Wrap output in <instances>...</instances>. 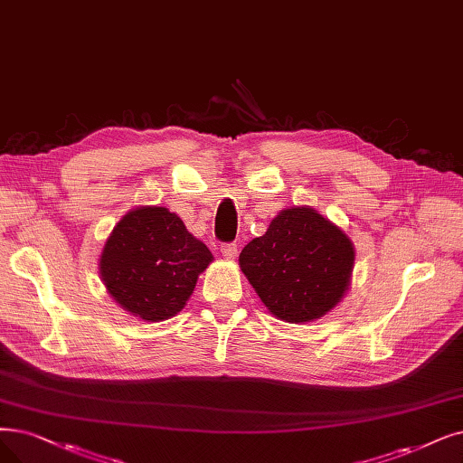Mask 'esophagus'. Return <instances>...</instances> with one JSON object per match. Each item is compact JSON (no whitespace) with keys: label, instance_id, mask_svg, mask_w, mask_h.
<instances>
[{"label":"esophagus","instance_id":"1","mask_svg":"<svg viewBox=\"0 0 463 463\" xmlns=\"http://www.w3.org/2000/svg\"><path fill=\"white\" fill-rule=\"evenodd\" d=\"M220 252H222V256H226L228 260H235L237 254H239V249H237L235 243H224L220 247Z\"/></svg>","mask_w":463,"mask_h":463}]
</instances>
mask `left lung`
<instances>
[{
    "label": "left lung",
    "instance_id": "8db88e82",
    "mask_svg": "<svg viewBox=\"0 0 463 463\" xmlns=\"http://www.w3.org/2000/svg\"><path fill=\"white\" fill-rule=\"evenodd\" d=\"M351 239L311 207L277 214L239 254L241 271L264 306L285 323H309L335 307L351 283Z\"/></svg>",
    "mask_w": 463,
    "mask_h": 463
}]
</instances>
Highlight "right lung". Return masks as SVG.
<instances>
[{"instance_id": "right-lung-1", "label": "right lung", "mask_w": 463, "mask_h": 463, "mask_svg": "<svg viewBox=\"0 0 463 463\" xmlns=\"http://www.w3.org/2000/svg\"><path fill=\"white\" fill-rule=\"evenodd\" d=\"M211 262L207 245L178 214L165 207H138L106 239L99 271L108 294L125 311L159 323L182 311Z\"/></svg>"}]
</instances>
